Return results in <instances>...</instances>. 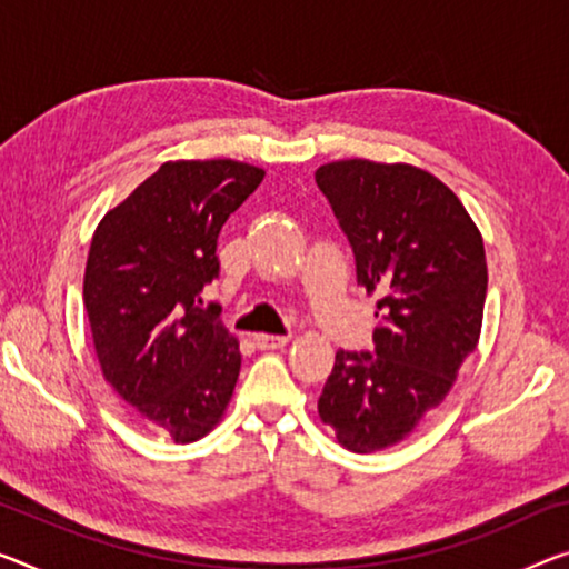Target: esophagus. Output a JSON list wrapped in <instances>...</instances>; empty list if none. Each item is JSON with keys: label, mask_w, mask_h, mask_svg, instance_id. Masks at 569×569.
I'll return each instance as SVG.
<instances>
[{"label": "esophagus", "mask_w": 569, "mask_h": 569, "mask_svg": "<svg viewBox=\"0 0 569 569\" xmlns=\"http://www.w3.org/2000/svg\"><path fill=\"white\" fill-rule=\"evenodd\" d=\"M287 336H269V333H257L254 336V343H257V348L259 351H277V348H282V346H287Z\"/></svg>", "instance_id": "34e87169"}]
</instances>
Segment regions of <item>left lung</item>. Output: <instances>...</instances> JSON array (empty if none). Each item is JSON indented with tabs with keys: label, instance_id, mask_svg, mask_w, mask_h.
Listing matches in <instances>:
<instances>
[{
	"label": "left lung",
	"instance_id": "obj_1",
	"mask_svg": "<svg viewBox=\"0 0 569 569\" xmlns=\"http://www.w3.org/2000/svg\"><path fill=\"white\" fill-rule=\"evenodd\" d=\"M376 302L373 351H340L318 412L353 452L415 430L476 351L486 302L483 239L458 196L412 164L340 160L315 172Z\"/></svg>",
	"mask_w": 569,
	"mask_h": 569
}]
</instances>
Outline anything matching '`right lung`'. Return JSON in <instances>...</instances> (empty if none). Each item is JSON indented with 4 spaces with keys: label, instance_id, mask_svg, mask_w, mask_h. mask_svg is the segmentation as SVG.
<instances>
[{
    "label": "right lung",
    "instance_id": "obj_1",
    "mask_svg": "<svg viewBox=\"0 0 569 569\" xmlns=\"http://www.w3.org/2000/svg\"><path fill=\"white\" fill-rule=\"evenodd\" d=\"M261 180L233 160L164 162L93 233L83 305L103 379L174 442L211 432L239 379V343L200 292L221 272L218 233Z\"/></svg>",
    "mask_w": 569,
    "mask_h": 569
}]
</instances>
